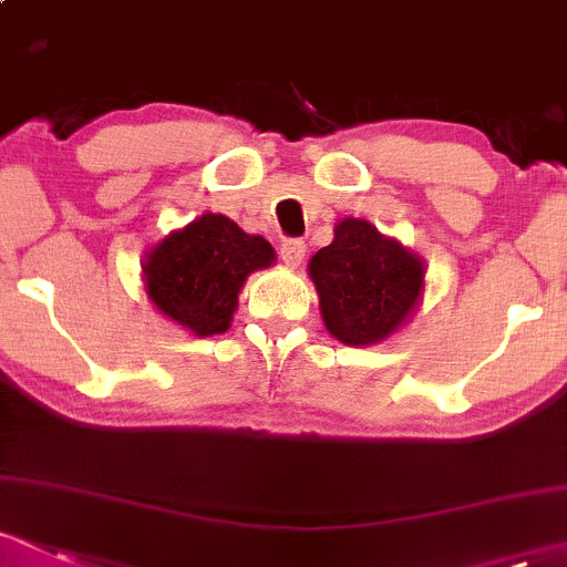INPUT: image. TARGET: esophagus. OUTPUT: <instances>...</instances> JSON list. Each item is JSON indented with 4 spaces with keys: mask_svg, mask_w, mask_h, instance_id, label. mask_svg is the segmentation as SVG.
Returning <instances> with one entry per match:
<instances>
[{
    "mask_svg": "<svg viewBox=\"0 0 567 567\" xmlns=\"http://www.w3.org/2000/svg\"><path fill=\"white\" fill-rule=\"evenodd\" d=\"M305 251L307 244L302 239H289L281 244V260L289 265V268H297V265H302L305 260Z\"/></svg>",
    "mask_w": 567,
    "mask_h": 567,
    "instance_id": "obj_1",
    "label": "esophagus"
}]
</instances>
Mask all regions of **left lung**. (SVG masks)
Returning <instances> with one entry per match:
<instances>
[{
    "label": "left lung",
    "instance_id": "8db88e82",
    "mask_svg": "<svg viewBox=\"0 0 567 567\" xmlns=\"http://www.w3.org/2000/svg\"><path fill=\"white\" fill-rule=\"evenodd\" d=\"M310 278L328 333L368 347L396 333L421 305L425 265L368 220L344 218L333 241L312 255Z\"/></svg>",
    "mask_w": 567,
    "mask_h": 567
}]
</instances>
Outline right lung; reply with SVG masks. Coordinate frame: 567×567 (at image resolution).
<instances>
[{
    "instance_id": "right-lung-1",
    "label": "right lung",
    "mask_w": 567,
    "mask_h": 567,
    "mask_svg": "<svg viewBox=\"0 0 567 567\" xmlns=\"http://www.w3.org/2000/svg\"><path fill=\"white\" fill-rule=\"evenodd\" d=\"M276 251L226 215L205 213L167 234L144 260L152 305L194 337L226 333L249 272L270 268Z\"/></svg>"
}]
</instances>
